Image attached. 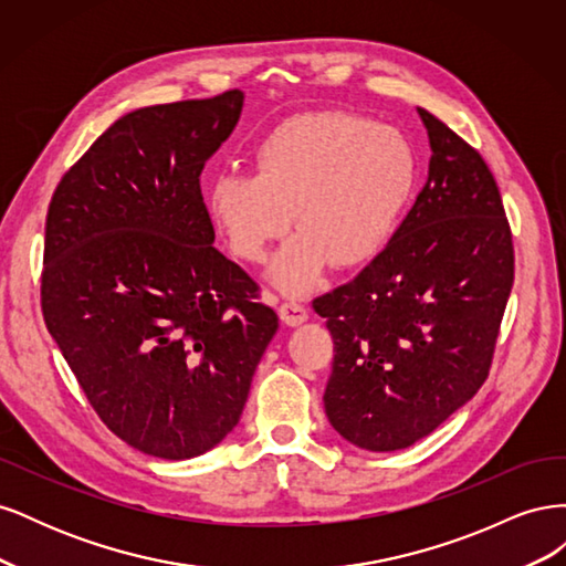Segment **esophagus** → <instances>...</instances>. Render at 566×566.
<instances>
[{
  "mask_svg": "<svg viewBox=\"0 0 566 566\" xmlns=\"http://www.w3.org/2000/svg\"><path fill=\"white\" fill-rule=\"evenodd\" d=\"M279 316L285 325H302L310 318V310H306V304H302L300 300H285L279 306Z\"/></svg>",
  "mask_w": 566,
  "mask_h": 566,
  "instance_id": "obj_1",
  "label": "esophagus"
}]
</instances>
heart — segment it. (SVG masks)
Returning <instances> with one entry per match:
<instances>
[{
    "label": "heart",
    "instance_id": "1",
    "mask_svg": "<svg viewBox=\"0 0 566 566\" xmlns=\"http://www.w3.org/2000/svg\"><path fill=\"white\" fill-rule=\"evenodd\" d=\"M418 181V153L397 127L352 113H306L273 127L254 148V175L221 172L205 191L231 252L262 262L290 229L269 279L302 295L331 262L375 260L397 233Z\"/></svg>",
    "mask_w": 566,
    "mask_h": 566
}]
</instances>
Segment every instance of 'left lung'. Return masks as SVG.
Wrapping results in <instances>:
<instances>
[{
	"instance_id": "1",
	"label": "left lung",
	"mask_w": 566,
	"mask_h": 566,
	"mask_svg": "<svg viewBox=\"0 0 566 566\" xmlns=\"http://www.w3.org/2000/svg\"><path fill=\"white\" fill-rule=\"evenodd\" d=\"M430 177L389 245L347 285L314 300L335 342L323 403L366 451L434 432L484 385L515 281V250L484 158L418 108Z\"/></svg>"
}]
</instances>
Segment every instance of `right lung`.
Listing matches in <instances>:
<instances>
[{"label": "right lung", "instance_id": "obj_1", "mask_svg": "<svg viewBox=\"0 0 566 566\" xmlns=\"http://www.w3.org/2000/svg\"><path fill=\"white\" fill-rule=\"evenodd\" d=\"M243 92L132 111L46 212L42 314L84 397L136 451L186 460L241 420L279 316L212 243L200 172Z\"/></svg>", "mask_w": 566, "mask_h": 566}]
</instances>
